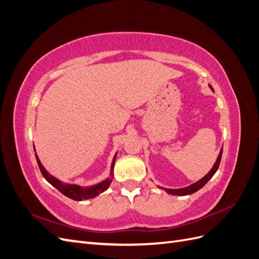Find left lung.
Segmentation results:
<instances>
[{"label":"left lung","mask_w":259,"mask_h":259,"mask_svg":"<svg viewBox=\"0 0 259 259\" xmlns=\"http://www.w3.org/2000/svg\"><path fill=\"white\" fill-rule=\"evenodd\" d=\"M209 88H210L211 91H214L213 88H211L210 85H209ZM222 154H223V149H222L221 152H219V154H218V158H217V160H216V162L214 164V166L211 167V169L208 171V173L204 177L201 178L199 182L194 183V184L188 186V187H185V188H180V189H167V188H162V187H160V188H161V189H163V190H165L167 193L174 194V195H188V194L194 193L195 191L200 190L202 187H204L205 184L208 182V180L214 176V174L216 173L218 167H219V164H221Z\"/></svg>","instance_id":"8db88e82"}]
</instances>
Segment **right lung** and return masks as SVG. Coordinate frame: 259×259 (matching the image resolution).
<instances>
[{
  "label": "right lung",
  "mask_w": 259,
  "mask_h": 259,
  "mask_svg": "<svg viewBox=\"0 0 259 259\" xmlns=\"http://www.w3.org/2000/svg\"><path fill=\"white\" fill-rule=\"evenodd\" d=\"M35 158L37 161V165L40 167L41 173L43 175V177L48 180V182L56 188L57 190H59L62 194L66 195V197L75 200V201H83V200H88V199H93L97 197L98 194L103 193L104 191H106L109 186H110L111 182H112V176H113V167H114V163H115V158H116V153L114 155V158L112 160L111 163V171H110V176L111 178H107L104 182H101L97 185H94L92 187H80L77 185H71V184H64L61 183L60 180H58L57 178H55L54 176H52L51 174H49V171L44 168V166L42 165V163L38 160L37 155L35 154Z\"/></svg>",
  "instance_id": "right-lung-1"
}]
</instances>
